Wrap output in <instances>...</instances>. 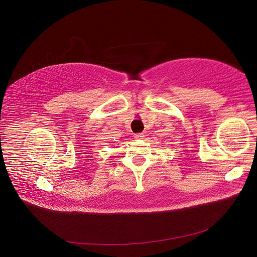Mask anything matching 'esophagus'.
I'll return each instance as SVG.
<instances>
[{
  "label": "esophagus",
  "instance_id": "esophagus-1",
  "mask_svg": "<svg viewBox=\"0 0 257 257\" xmlns=\"http://www.w3.org/2000/svg\"><path fill=\"white\" fill-rule=\"evenodd\" d=\"M144 138H145L144 133H136V134H134V139L135 140H143Z\"/></svg>",
  "mask_w": 257,
  "mask_h": 257
}]
</instances>
